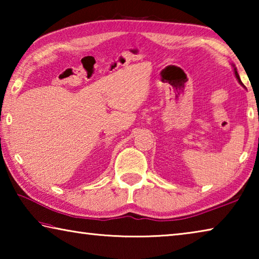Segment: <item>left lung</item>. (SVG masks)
Masks as SVG:
<instances>
[{
    "instance_id": "obj_1",
    "label": "left lung",
    "mask_w": 259,
    "mask_h": 259,
    "mask_svg": "<svg viewBox=\"0 0 259 259\" xmlns=\"http://www.w3.org/2000/svg\"><path fill=\"white\" fill-rule=\"evenodd\" d=\"M234 72H235V76H236V78H238V80H239V82H240V83H242V82H241V80H240V76H239L238 72H236V68H234Z\"/></svg>"
}]
</instances>
